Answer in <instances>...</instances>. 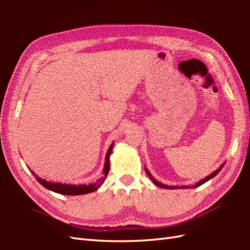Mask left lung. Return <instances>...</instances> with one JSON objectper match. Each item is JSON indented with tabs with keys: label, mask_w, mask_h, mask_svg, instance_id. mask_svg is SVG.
Wrapping results in <instances>:
<instances>
[{
	"label": "left lung",
	"mask_w": 250,
	"mask_h": 250,
	"mask_svg": "<svg viewBox=\"0 0 250 250\" xmlns=\"http://www.w3.org/2000/svg\"><path fill=\"white\" fill-rule=\"evenodd\" d=\"M224 166H225V164H222V166H221V167H219L218 169H217V171H216V172H214L213 174H210V175H209V176H207L206 178H204V179H202V180H201V182H199L198 184H196V185H194V186H193V187H194V188H195V187H199V186H201V185H203L204 183H206V182H207V180H209L210 178H213V177H215V176H216V175H217V174H218V173L220 172V169L222 168V167H224ZM145 171H146V174H147V176H148V177H149V178H150V179L152 180V183H153V184H155V185L159 186V187L166 188V189H171V188H172V187H168V186H166V185H162L161 183H159V182H157V180H156L155 178H153V177H152V175H151V174L149 173V171H148V169H145ZM175 188H178V187H175ZM180 188H186V186H183V187H180Z\"/></svg>",
	"instance_id": "8db88e82"
}]
</instances>
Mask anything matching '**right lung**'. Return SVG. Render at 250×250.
<instances>
[{"instance_id":"right-lung-1","label":"right lung","mask_w":250,"mask_h":250,"mask_svg":"<svg viewBox=\"0 0 250 250\" xmlns=\"http://www.w3.org/2000/svg\"><path fill=\"white\" fill-rule=\"evenodd\" d=\"M113 145L111 144L110 147L108 148L107 155H106L105 159V166L103 169V175L104 176L99 179L97 183L94 184H89V185H67V184H60V183H50V182H46L44 179H41L39 177H36L37 182H39L43 187L49 189L54 192L60 193V194H65V195H78V194H86L89 192H93V191L98 190L101 185L103 184L104 179L107 176V174L109 172V156L111 153V150H113Z\"/></svg>"}]
</instances>
